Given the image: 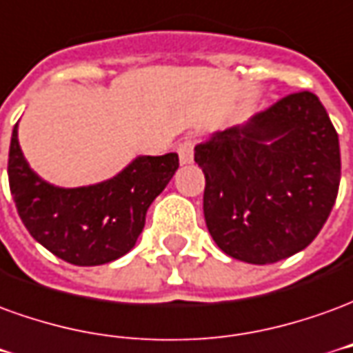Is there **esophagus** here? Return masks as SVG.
Masks as SVG:
<instances>
[{
	"label": "esophagus",
	"mask_w": 353,
	"mask_h": 353,
	"mask_svg": "<svg viewBox=\"0 0 353 353\" xmlns=\"http://www.w3.org/2000/svg\"><path fill=\"white\" fill-rule=\"evenodd\" d=\"M194 146H196V141L192 137H186L182 139L179 144H176V152H179V157H181V163H192L194 161Z\"/></svg>",
	"instance_id": "1"
}]
</instances>
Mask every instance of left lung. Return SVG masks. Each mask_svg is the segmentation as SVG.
<instances>
[{
	"mask_svg": "<svg viewBox=\"0 0 353 353\" xmlns=\"http://www.w3.org/2000/svg\"><path fill=\"white\" fill-rule=\"evenodd\" d=\"M205 174L203 212L232 259L272 264L306 249L341 184V146L314 92L287 94L249 123L194 148Z\"/></svg>",
	"mask_w": 353,
	"mask_h": 353,
	"instance_id": "obj_1",
	"label": "left lung"
}]
</instances>
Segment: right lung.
Listing matches in <instances>:
<instances>
[{"label":"right lung","mask_w":353,"mask_h":353,"mask_svg":"<svg viewBox=\"0 0 353 353\" xmlns=\"http://www.w3.org/2000/svg\"><path fill=\"white\" fill-rule=\"evenodd\" d=\"M17 125L7 172L17 211L30 236L76 266L106 264L131 251L144 228L148 207L179 169V156H141L106 182L59 188L30 169Z\"/></svg>","instance_id":"add662e5"}]
</instances>
